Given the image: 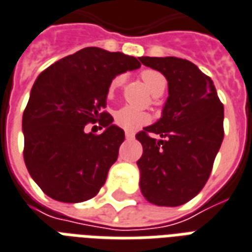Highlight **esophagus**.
Returning a JSON list of instances; mask_svg holds the SVG:
<instances>
[{
    "instance_id": "1",
    "label": "esophagus",
    "mask_w": 252,
    "mask_h": 252,
    "mask_svg": "<svg viewBox=\"0 0 252 252\" xmlns=\"http://www.w3.org/2000/svg\"><path fill=\"white\" fill-rule=\"evenodd\" d=\"M126 140H133L134 134L132 133V132H126Z\"/></svg>"
}]
</instances>
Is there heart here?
I'll use <instances>...</instances> for the list:
<instances>
[{
    "label": "heart",
    "mask_w": 252,
    "mask_h": 252,
    "mask_svg": "<svg viewBox=\"0 0 252 252\" xmlns=\"http://www.w3.org/2000/svg\"><path fill=\"white\" fill-rule=\"evenodd\" d=\"M140 78L144 82V84L147 86L148 91L151 92L153 96H160L166 88V79H165L164 75L158 71L145 70L140 74ZM124 82H126L124 75H116L112 82L109 83L108 96H112L119 88H122ZM113 119L119 126H122L126 130H133L144 126V124H147L149 122V115L126 105V107H122L113 113Z\"/></svg>",
    "instance_id": "heart-1"
}]
</instances>
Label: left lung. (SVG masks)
Instances as JSON below:
<instances>
[{"label": "left lung", "instance_id": "left-lung-1", "mask_svg": "<svg viewBox=\"0 0 252 252\" xmlns=\"http://www.w3.org/2000/svg\"><path fill=\"white\" fill-rule=\"evenodd\" d=\"M168 80L162 118L136 134L141 193L158 206H180L202 190L223 140V104L213 80L186 59L141 57ZM158 134L161 140L151 137Z\"/></svg>", "mask_w": 252, "mask_h": 252}]
</instances>
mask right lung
<instances>
[{
  "label": "right lung",
  "mask_w": 252,
  "mask_h": 252,
  "mask_svg": "<svg viewBox=\"0 0 252 252\" xmlns=\"http://www.w3.org/2000/svg\"><path fill=\"white\" fill-rule=\"evenodd\" d=\"M139 59L86 47L36 78L22 118L24 158L46 195L61 202H83L104 185L126 139L104 111L109 83L116 75L139 68ZM88 122H99L106 130L87 134Z\"/></svg>",
  "instance_id": "add662e5"
}]
</instances>
